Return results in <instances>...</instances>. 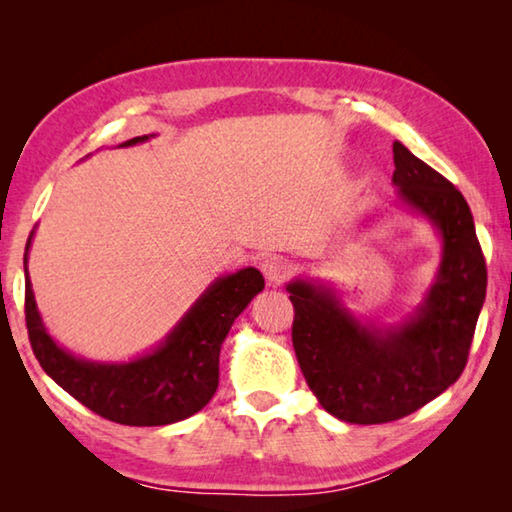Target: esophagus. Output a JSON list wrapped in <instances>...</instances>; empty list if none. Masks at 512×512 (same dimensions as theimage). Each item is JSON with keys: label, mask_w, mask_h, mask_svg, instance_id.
I'll use <instances>...</instances> for the list:
<instances>
[{"label": "esophagus", "mask_w": 512, "mask_h": 512, "mask_svg": "<svg viewBox=\"0 0 512 512\" xmlns=\"http://www.w3.org/2000/svg\"><path fill=\"white\" fill-rule=\"evenodd\" d=\"M262 273L271 284H282L291 273V266L282 257H266L262 262Z\"/></svg>", "instance_id": "1"}]
</instances>
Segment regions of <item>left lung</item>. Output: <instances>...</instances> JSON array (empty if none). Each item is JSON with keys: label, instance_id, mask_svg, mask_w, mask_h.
Wrapping results in <instances>:
<instances>
[{"label": "left lung", "instance_id": "left-lung-1", "mask_svg": "<svg viewBox=\"0 0 512 512\" xmlns=\"http://www.w3.org/2000/svg\"><path fill=\"white\" fill-rule=\"evenodd\" d=\"M393 160L400 201L427 216L443 239L436 282L418 311L393 327L363 325L323 284H287L302 375L327 413L352 424L400 420L461 377L488 284L463 194L400 142Z\"/></svg>", "mask_w": 512, "mask_h": 512}]
</instances>
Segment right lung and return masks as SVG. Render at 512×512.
Returning <instances> with one entry per match:
<instances>
[{
  "instance_id": "add662e5",
  "label": "right lung",
  "mask_w": 512,
  "mask_h": 512,
  "mask_svg": "<svg viewBox=\"0 0 512 512\" xmlns=\"http://www.w3.org/2000/svg\"><path fill=\"white\" fill-rule=\"evenodd\" d=\"M144 140L149 135L119 146ZM24 275L29 341L42 370L90 411L128 427H162L185 420L212 400L219 386L221 343L235 318L264 289V277L253 266L219 277L153 352L128 363H99L74 357L51 339L38 314L27 268Z\"/></svg>"
}]
</instances>
